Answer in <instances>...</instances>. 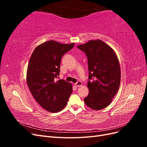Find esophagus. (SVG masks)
Instances as JSON below:
<instances>
[{"label": "esophagus", "mask_w": 147, "mask_h": 147, "mask_svg": "<svg viewBox=\"0 0 147 147\" xmlns=\"http://www.w3.org/2000/svg\"><path fill=\"white\" fill-rule=\"evenodd\" d=\"M74 85L77 87H81L82 86V83L80 81H78L76 83H75Z\"/></svg>", "instance_id": "esophagus-1"}]
</instances>
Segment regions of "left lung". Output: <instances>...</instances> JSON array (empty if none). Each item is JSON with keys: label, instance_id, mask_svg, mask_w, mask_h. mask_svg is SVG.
<instances>
[{"label": "left lung", "instance_id": "1", "mask_svg": "<svg viewBox=\"0 0 147 147\" xmlns=\"http://www.w3.org/2000/svg\"><path fill=\"white\" fill-rule=\"evenodd\" d=\"M77 47L86 53L89 70V94L84 99L90 109L99 110L110 104L118 92L121 70L115 51L100 39L91 40Z\"/></svg>", "mask_w": 147, "mask_h": 147}]
</instances>
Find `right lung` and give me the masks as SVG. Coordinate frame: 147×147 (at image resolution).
<instances>
[{
	"instance_id": "right-lung-1",
	"label": "right lung",
	"mask_w": 147,
	"mask_h": 147,
	"mask_svg": "<svg viewBox=\"0 0 147 147\" xmlns=\"http://www.w3.org/2000/svg\"><path fill=\"white\" fill-rule=\"evenodd\" d=\"M49 40L35 48L29 62L26 80L31 94L42 107L52 113L63 110L72 92V85L57 80L62 56L74 46Z\"/></svg>"
}]
</instances>
